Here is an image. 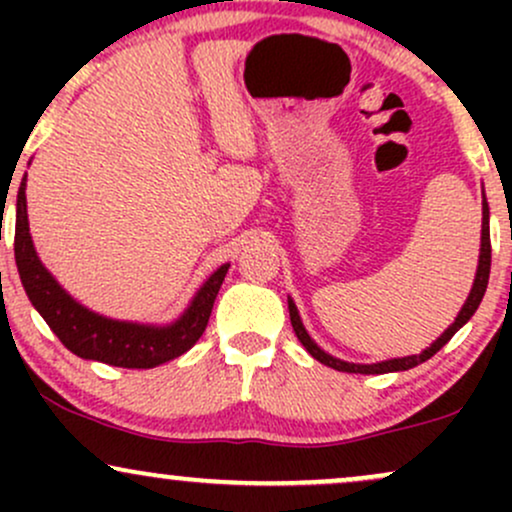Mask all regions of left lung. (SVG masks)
I'll list each match as a JSON object with an SVG mask.
<instances>
[{
  "label": "left lung",
  "instance_id": "obj_1",
  "mask_svg": "<svg viewBox=\"0 0 512 512\" xmlns=\"http://www.w3.org/2000/svg\"><path fill=\"white\" fill-rule=\"evenodd\" d=\"M489 274H491V233H489V202H486V195H484V202H481V248H479V264H477V274H474V284H472V291H469L467 301H464L462 310L457 313L455 322L445 330L440 337L433 342L431 346H426L421 354H414V356H404V358H390V361H378V363H349V361H342V358L327 354L325 349H320V346L315 344V339L310 337L308 330L303 327V320L301 315H298V308L296 303L289 298V315H291V325H293V332H296L298 342L305 346V351H308L310 356L317 358L320 363H325V366H330L334 370H342V373H363V375H378V373H395V370H409L414 366H419V363H424L431 358L433 354H438L440 349H443L445 344L450 342L452 337H455V332L460 330L462 325H467L469 317L477 313L481 298H484L486 293V286H489Z\"/></svg>",
  "mask_w": 512,
  "mask_h": 512
}]
</instances>
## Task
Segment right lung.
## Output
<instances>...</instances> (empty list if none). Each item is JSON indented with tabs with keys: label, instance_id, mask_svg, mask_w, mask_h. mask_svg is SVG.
<instances>
[{
	"label": "right lung",
	"instance_id": "1",
	"mask_svg": "<svg viewBox=\"0 0 512 512\" xmlns=\"http://www.w3.org/2000/svg\"><path fill=\"white\" fill-rule=\"evenodd\" d=\"M14 255L28 301L43 315L60 342L76 356L120 368H156L190 351L207 330L216 293L231 267L226 262L209 274L178 320L168 325H144L93 313L62 289L35 252L26 211V175L16 195Z\"/></svg>",
	"mask_w": 512,
	"mask_h": 512
}]
</instances>
